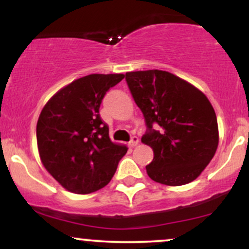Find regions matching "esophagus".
Here are the masks:
<instances>
[{
  "label": "esophagus",
  "mask_w": 249,
  "mask_h": 249,
  "mask_svg": "<svg viewBox=\"0 0 249 249\" xmlns=\"http://www.w3.org/2000/svg\"><path fill=\"white\" fill-rule=\"evenodd\" d=\"M138 142H139V139H138V137L133 136L132 138H131L130 142H128V146H130V147H136L137 145H138Z\"/></svg>",
  "instance_id": "1"
}]
</instances>
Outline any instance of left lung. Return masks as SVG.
<instances>
[{
    "label": "left lung",
    "mask_w": 249,
    "mask_h": 249,
    "mask_svg": "<svg viewBox=\"0 0 249 249\" xmlns=\"http://www.w3.org/2000/svg\"><path fill=\"white\" fill-rule=\"evenodd\" d=\"M125 76L148 127L142 138L154 153L146 166L148 177L168 186L196 180L219 144L211 102L198 88L167 71H131Z\"/></svg>",
    "instance_id": "obj_1"
}]
</instances>
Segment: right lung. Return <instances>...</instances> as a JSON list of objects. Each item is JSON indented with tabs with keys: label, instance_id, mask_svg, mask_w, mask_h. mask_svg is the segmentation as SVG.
I'll use <instances>...</instances> for the list:
<instances>
[{
	"label": "right lung",
	"instance_id": "obj_1",
	"mask_svg": "<svg viewBox=\"0 0 249 249\" xmlns=\"http://www.w3.org/2000/svg\"><path fill=\"white\" fill-rule=\"evenodd\" d=\"M124 73H92L58 90L36 126L43 166L69 192L89 194L110 182L127 147L113 142L99 116L103 97Z\"/></svg>",
	"mask_w": 249,
	"mask_h": 249
}]
</instances>
